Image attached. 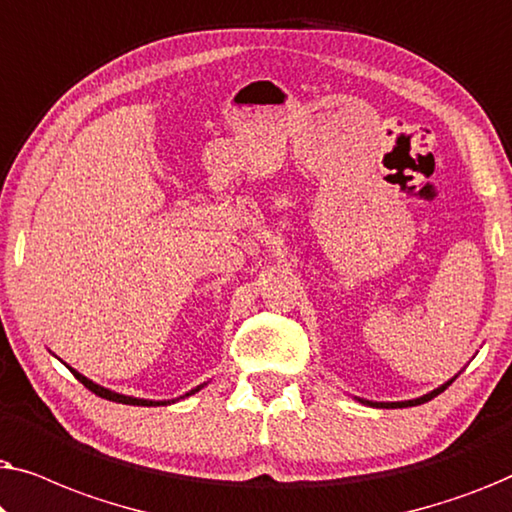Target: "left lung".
<instances>
[{"label": "left lung", "mask_w": 512, "mask_h": 512, "mask_svg": "<svg viewBox=\"0 0 512 512\" xmlns=\"http://www.w3.org/2000/svg\"><path fill=\"white\" fill-rule=\"evenodd\" d=\"M457 375H454L452 380H447L445 384H440V387L429 391V394H424V396H419V398H410V401H368V398H359V396H354V401H359L361 405H370V408H387V410H391V408H415V405L429 403L431 398H436L438 394H443V391L450 387L454 380H457Z\"/></svg>", "instance_id": "obj_1"}]
</instances>
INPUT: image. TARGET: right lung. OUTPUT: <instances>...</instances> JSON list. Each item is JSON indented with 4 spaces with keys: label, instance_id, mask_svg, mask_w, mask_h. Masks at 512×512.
<instances>
[{
    "label": "right lung",
    "instance_id": "obj_1",
    "mask_svg": "<svg viewBox=\"0 0 512 512\" xmlns=\"http://www.w3.org/2000/svg\"><path fill=\"white\" fill-rule=\"evenodd\" d=\"M65 366H67V363H65ZM67 368L72 370L74 377L83 384V387H88L90 391H93V394H97L100 398H107V401L123 403V405H144V408H153V405H170V403H177V401H181V398H188V396L198 394V391H200L202 387H207V382H202V384H198V387L191 389V391H186V394H184V396H179V398H167V401H151V398H137V396H125V394H118V391H111V389H107V387H102V384H97V382H93V380H88L86 375H81L79 370H74L72 366H67Z\"/></svg>",
    "mask_w": 512,
    "mask_h": 512
}]
</instances>
